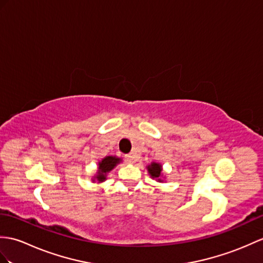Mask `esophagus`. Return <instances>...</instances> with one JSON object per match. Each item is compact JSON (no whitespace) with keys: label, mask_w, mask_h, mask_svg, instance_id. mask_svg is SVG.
<instances>
[{"label":"esophagus","mask_w":263,"mask_h":263,"mask_svg":"<svg viewBox=\"0 0 263 263\" xmlns=\"http://www.w3.org/2000/svg\"><path fill=\"white\" fill-rule=\"evenodd\" d=\"M125 161L127 163H134L137 161V157L134 155H126L125 156Z\"/></svg>","instance_id":"34e87169"}]
</instances>
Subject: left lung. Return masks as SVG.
<instances>
[{"label": "left lung", "mask_w": 263, "mask_h": 263, "mask_svg": "<svg viewBox=\"0 0 263 263\" xmlns=\"http://www.w3.org/2000/svg\"><path fill=\"white\" fill-rule=\"evenodd\" d=\"M146 170L152 179H156L159 182L164 181V175L162 173V164L159 162H151L146 166Z\"/></svg>", "instance_id": "left-lung-1"}]
</instances>
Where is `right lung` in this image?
I'll return each instance as SVG.
<instances>
[{"mask_svg": "<svg viewBox=\"0 0 263 263\" xmlns=\"http://www.w3.org/2000/svg\"><path fill=\"white\" fill-rule=\"evenodd\" d=\"M120 162H122L121 158L115 156H106L105 158H103V159L97 163V172L93 177H91V181H97L99 184L105 181L107 179V175L111 173Z\"/></svg>", "mask_w": 263, "mask_h": 263, "instance_id": "obj_1", "label": "right lung"}]
</instances>
